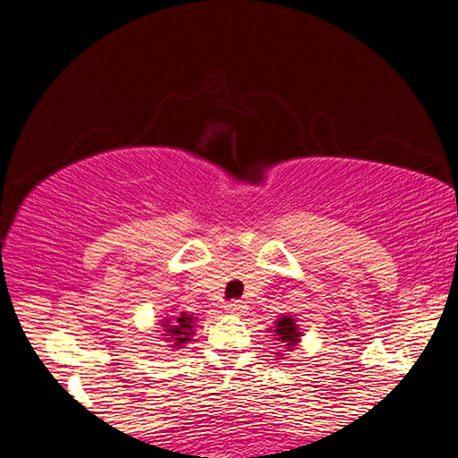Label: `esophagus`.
<instances>
[{
	"label": "esophagus",
	"instance_id": "esophagus-1",
	"mask_svg": "<svg viewBox=\"0 0 458 458\" xmlns=\"http://www.w3.org/2000/svg\"><path fill=\"white\" fill-rule=\"evenodd\" d=\"M242 309H244L242 301H230V303L224 305V311L230 313V315H236V313L242 311Z\"/></svg>",
	"mask_w": 458,
	"mask_h": 458
}]
</instances>
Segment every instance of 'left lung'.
I'll use <instances>...</instances> for the list:
<instances>
[{
  "label": "left lung",
  "mask_w": 458,
  "mask_h": 458,
  "mask_svg": "<svg viewBox=\"0 0 458 458\" xmlns=\"http://www.w3.org/2000/svg\"><path fill=\"white\" fill-rule=\"evenodd\" d=\"M275 333L278 341H283V344L289 347L286 352H291V347L297 345V341L301 337V331L297 329V325H294V319H291V317H283V319H278Z\"/></svg>",
  "instance_id": "left-lung-1"
}]
</instances>
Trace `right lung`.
<instances>
[{
  "instance_id": "right-lung-1",
  "label": "right lung",
  "mask_w": 458,
  "mask_h": 458,
  "mask_svg": "<svg viewBox=\"0 0 458 458\" xmlns=\"http://www.w3.org/2000/svg\"><path fill=\"white\" fill-rule=\"evenodd\" d=\"M165 331H169V339H175V345H182L185 341H190L191 327H193V317L182 313L175 317V321H165Z\"/></svg>"
}]
</instances>
